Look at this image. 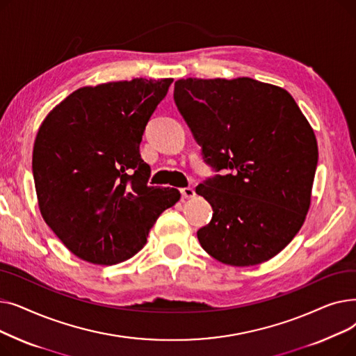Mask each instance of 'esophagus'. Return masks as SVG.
<instances>
[{
	"label": "esophagus",
	"mask_w": 356,
	"mask_h": 356,
	"mask_svg": "<svg viewBox=\"0 0 356 356\" xmlns=\"http://www.w3.org/2000/svg\"><path fill=\"white\" fill-rule=\"evenodd\" d=\"M180 193L184 199H191V197H195V189L193 188H181L180 189Z\"/></svg>",
	"instance_id": "34e87169"
}]
</instances>
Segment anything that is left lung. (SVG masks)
I'll return each instance as SVG.
<instances>
[{
	"instance_id": "1",
	"label": "left lung",
	"mask_w": 356,
	"mask_h": 356,
	"mask_svg": "<svg viewBox=\"0 0 356 356\" xmlns=\"http://www.w3.org/2000/svg\"><path fill=\"white\" fill-rule=\"evenodd\" d=\"M175 102L215 175L196 193L213 209L197 231L223 264L268 261L302 228L317 167L312 127L287 90L251 78L179 79Z\"/></svg>"
}]
</instances>
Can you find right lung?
Masks as SVG:
<instances>
[{
	"instance_id": "1",
	"label": "right lung",
	"mask_w": 356,
	"mask_h": 356,
	"mask_svg": "<svg viewBox=\"0 0 356 356\" xmlns=\"http://www.w3.org/2000/svg\"><path fill=\"white\" fill-rule=\"evenodd\" d=\"M172 82L85 86L43 121L33 148L39 208L76 257L102 266L131 258L180 199L177 189L148 186L152 168L140 154L145 125Z\"/></svg>"
}]
</instances>
